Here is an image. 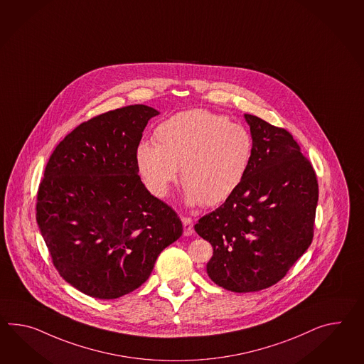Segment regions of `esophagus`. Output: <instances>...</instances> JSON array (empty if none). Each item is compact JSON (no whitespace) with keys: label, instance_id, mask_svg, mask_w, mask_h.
<instances>
[{"label":"esophagus","instance_id":"1","mask_svg":"<svg viewBox=\"0 0 364 364\" xmlns=\"http://www.w3.org/2000/svg\"><path fill=\"white\" fill-rule=\"evenodd\" d=\"M181 222H183V226H184V235L189 237L193 234V222L191 218L188 217H181Z\"/></svg>","mask_w":364,"mask_h":364}]
</instances>
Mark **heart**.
Returning a JSON list of instances; mask_svg holds the SVG:
<instances>
[{
  "label": "heart",
  "instance_id": "b5f03b06",
  "mask_svg": "<svg viewBox=\"0 0 364 364\" xmlns=\"http://www.w3.org/2000/svg\"><path fill=\"white\" fill-rule=\"evenodd\" d=\"M155 143L138 144L136 168L144 186L159 198L178 180L186 186V205L225 203L240 188L252 155L247 130L204 109L171 117L155 130Z\"/></svg>",
  "mask_w": 364,
  "mask_h": 364
}]
</instances>
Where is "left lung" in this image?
I'll return each mask as SVG.
<instances>
[{
	"label": "left lung",
	"instance_id": "8db88e82",
	"mask_svg": "<svg viewBox=\"0 0 364 364\" xmlns=\"http://www.w3.org/2000/svg\"><path fill=\"white\" fill-rule=\"evenodd\" d=\"M252 155L240 188L195 230L213 247L206 272L231 292H257L282 280L311 246L318 183L287 130L245 114Z\"/></svg>",
	"mask_w": 364,
	"mask_h": 364
}]
</instances>
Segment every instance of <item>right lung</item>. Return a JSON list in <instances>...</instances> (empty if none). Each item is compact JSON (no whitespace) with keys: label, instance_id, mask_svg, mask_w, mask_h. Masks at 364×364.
Segmentation results:
<instances>
[{"label":"right lung","instance_id":"add662e5","mask_svg":"<svg viewBox=\"0 0 364 364\" xmlns=\"http://www.w3.org/2000/svg\"><path fill=\"white\" fill-rule=\"evenodd\" d=\"M159 112L129 105L68 134L50 156L36 222L67 283L100 300L133 292L151 275L183 225L138 175L135 152Z\"/></svg>","mask_w":364,"mask_h":364}]
</instances>
